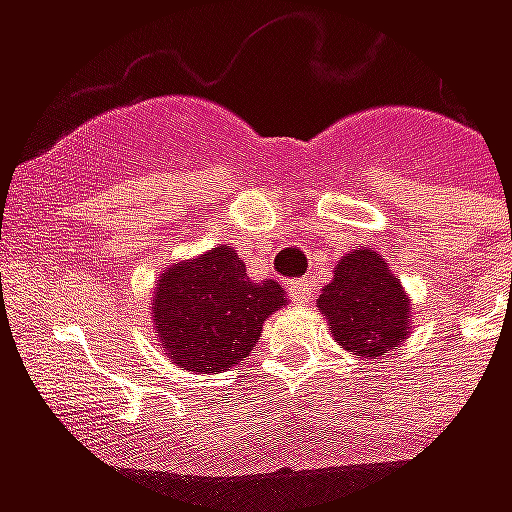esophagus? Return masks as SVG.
<instances>
[{"mask_svg": "<svg viewBox=\"0 0 512 512\" xmlns=\"http://www.w3.org/2000/svg\"><path fill=\"white\" fill-rule=\"evenodd\" d=\"M289 297H292L297 305H308L313 300V284L308 279L289 281Z\"/></svg>", "mask_w": 512, "mask_h": 512, "instance_id": "1", "label": "esophagus"}]
</instances>
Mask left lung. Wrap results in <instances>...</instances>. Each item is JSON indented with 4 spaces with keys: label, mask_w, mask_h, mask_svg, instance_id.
I'll list each match as a JSON object with an SVG mask.
<instances>
[{
    "label": "left lung",
    "mask_w": 512,
    "mask_h": 512,
    "mask_svg": "<svg viewBox=\"0 0 512 512\" xmlns=\"http://www.w3.org/2000/svg\"><path fill=\"white\" fill-rule=\"evenodd\" d=\"M316 308L332 337L361 361L382 358L404 345L412 329V300L385 257L361 247L340 257Z\"/></svg>",
    "instance_id": "obj_1"
}]
</instances>
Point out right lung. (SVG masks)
I'll list each match as a JSON object with an SVG mask.
<instances>
[{
  "instance_id": "add662e5",
  "label": "right lung",
  "mask_w": 512,
  "mask_h": 512,
  "mask_svg": "<svg viewBox=\"0 0 512 512\" xmlns=\"http://www.w3.org/2000/svg\"><path fill=\"white\" fill-rule=\"evenodd\" d=\"M287 305L279 281L249 279L228 244L159 273L148 303L167 358L185 372L215 374L244 364L268 316Z\"/></svg>"
}]
</instances>
